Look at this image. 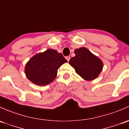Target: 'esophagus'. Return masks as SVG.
<instances>
[{
    "mask_svg": "<svg viewBox=\"0 0 129 129\" xmlns=\"http://www.w3.org/2000/svg\"><path fill=\"white\" fill-rule=\"evenodd\" d=\"M66 59H67V60H68V62H69L70 59V56H67V57H66Z\"/></svg>",
    "mask_w": 129,
    "mask_h": 129,
    "instance_id": "esophagus-1",
    "label": "esophagus"
}]
</instances>
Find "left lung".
I'll return each mask as SVG.
<instances>
[{
	"mask_svg": "<svg viewBox=\"0 0 129 129\" xmlns=\"http://www.w3.org/2000/svg\"><path fill=\"white\" fill-rule=\"evenodd\" d=\"M74 53L75 56L70 59L69 64L75 69L76 73L87 81L97 78L102 70V61L86 48L76 49Z\"/></svg>",
	"mask_w": 129,
	"mask_h": 129,
	"instance_id": "8db88e82",
	"label": "left lung"
}]
</instances>
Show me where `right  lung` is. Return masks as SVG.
I'll return each instance as SVG.
<instances>
[{
	"mask_svg": "<svg viewBox=\"0 0 129 129\" xmlns=\"http://www.w3.org/2000/svg\"><path fill=\"white\" fill-rule=\"evenodd\" d=\"M61 53L53 49L39 53L27 62L25 73L32 83L39 86H46L57 76V70L67 62Z\"/></svg>",
	"mask_w": 129,
	"mask_h": 129,
	"instance_id": "1",
	"label": "right lung"
}]
</instances>
